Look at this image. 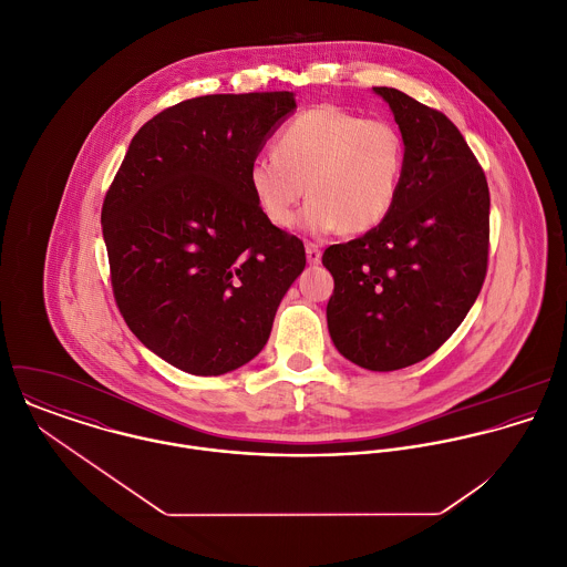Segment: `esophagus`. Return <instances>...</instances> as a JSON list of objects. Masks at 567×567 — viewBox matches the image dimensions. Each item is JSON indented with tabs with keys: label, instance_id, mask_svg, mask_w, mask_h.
I'll return each instance as SVG.
<instances>
[{
	"label": "esophagus",
	"instance_id": "esophagus-1",
	"mask_svg": "<svg viewBox=\"0 0 567 567\" xmlns=\"http://www.w3.org/2000/svg\"><path fill=\"white\" fill-rule=\"evenodd\" d=\"M306 257H308L310 264H319L321 257H323V252H321V248H319L317 244L306 243Z\"/></svg>",
	"mask_w": 567,
	"mask_h": 567
}]
</instances>
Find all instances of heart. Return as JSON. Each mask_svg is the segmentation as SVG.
<instances>
[{
    "instance_id": "heart-1",
    "label": "heart",
    "mask_w": 567,
    "mask_h": 567,
    "mask_svg": "<svg viewBox=\"0 0 567 567\" xmlns=\"http://www.w3.org/2000/svg\"><path fill=\"white\" fill-rule=\"evenodd\" d=\"M404 142L384 120H364L336 104L297 113L275 140V155L248 165V189L277 227L295 218L306 189L312 198L301 225L312 234L347 236L378 227L398 198Z\"/></svg>"
}]
</instances>
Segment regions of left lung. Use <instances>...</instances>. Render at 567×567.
<instances>
[{"instance_id":"left-lung-1","label":"left lung","mask_w":567,"mask_h":567,"mask_svg":"<svg viewBox=\"0 0 567 567\" xmlns=\"http://www.w3.org/2000/svg\"><path fill=\"white\" fill-rule=\"evenodd\" d=\"M373 91L400 124L404 167L389 216L362 238L324 248L333 277L327 327L353 364L398 371L432 355L478 299L491 198L447 115L391 86Z\"/></svg>"}]
</instances>
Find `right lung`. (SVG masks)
I'll return each mask as SVG.
<instances>
[{
	"mask_svg": "<svg viewBox=\"0 0 567 567\" xmlns=\"http://www.w3.org/2000/svg\"><path fill=\"white\" fill-rule=\"evenodd\" d=\"M295 106L290 91L167 106L137 131L104 196L120 315L185 373L223 375L252 360L306 268L303 243L259 212L246 181Z\"/></svg>",
	"mask_w": 567,
	"mask_h": 567,
	"instance_id": "right-lung-1",
	"label": "right lung"
}]
</instances>
